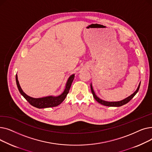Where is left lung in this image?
Here are the masks:
<instances>
[{
	"label": "left lung",
	"mask_w": 152,
	"mask_h": 152,
	"mask_svg": "<svg viewBox=\"0 0 152 152\" xmlns=\"http://www.w3.org/2000/svg\"><path fill=\"white\" fill-rule=\"evenodd\" d=\"M140 85V83H139L136 91H135L132 94H131L130 96L127 97V98H126V99H123L121 101H118V102H108V101L102 100L100 98H99L96 95V94H95V92L93 89L92 83H91V91H92V93L93 94V96H94V99H95V100L97 101L99 103H100V104H102L103 105H105V106H107V107H118L123 106V105L126 104L127 103H128L135 96V94H136L137 93V92L139 91Z\"/></svg>",
	"instance_id": "1"
}]
</instances>
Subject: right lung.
I'll return each instance as SVG.
<instances>
[{
  "label": "right lung",
  "instance_id": "obj_1",
  "mask_svg": "<svg viewBox=\"0 0 152 152\" xmlns=\"http://www.w3.org/2000/svg\"><path fill=\"white\" fill-rule=\"evenodd\" d=\"M75 78V74L71 75L68 79L67 82L65 85V88L64 89L63 92L58 96H53V95H50V96L44 97L41 98H33L28 96L25 92H24L21 89V87L19 84V81L18 80V76L16 75V82L18 89L20 94L23 95L29 103L34 107L37 108H45L49 107H54L59 105L65 99L67 94L69 92V89L71 87V84Z\"/></svg>",
  "mask_w": 152,
  "mask_h": 152
}]
</instances>
